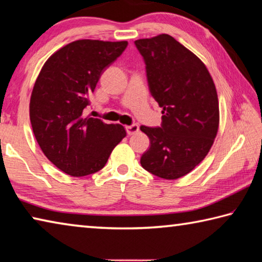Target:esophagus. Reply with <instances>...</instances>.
I'll return each mask as SVG.
<instances>
[{
	"label": "esophagus",
	"mask_w": 262,
	"mask_h": 262,
	"mask_svg": "<svg viewBox=\"0 0 262 262\" xmlns=\"http://www.w3.org/2000/svg\"><path fill=\"white\" fill-rule=\"evenodd\" d=\"M125 130H126L128 136H132V135H135L139 131V125H138V124H132V125L125 126Z\"/></svg>",
	"instance_id": "esophagus-1"
}]
</instances>
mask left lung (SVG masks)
Returning <instances> with one entry per match:
<instances>
[{
    "label": "left lung",
    "instance_id": "left-lung-1",
    "mask_svg": "<svg viewBox=\"0 0 262 262\" xmlns=\"http://www.w3.org/2000/svg\"><path fill=\"white\" fill-rule=\"evenodd\" d=\"M135 44L146 65L151 95L162 108L161 126H140L151 143L140 164L156 177L179 179L204 159L216 138L215 83L204 63L169 34Z\"/></svg>",
    "mask_w": 262,
    "mask_h": 262
}]
</instances>
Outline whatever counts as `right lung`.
<instances>
[{
	"label": "right lung",
	"instance_id": "add662e5",
	"mask_svg": "<svg viewBox=\"0 0 262 262\" xmlns=\"http://www.w3.org/2000/svg\"><path fill=\"white\" fill-rule=\"evenodd\" d=\"M126 46L125 40H75L51 55L38 75L30 121L42 153L63 173L76 178L96 173L126 136L119 124L83 114L102 73Z\"/></svg>",
	"mask_w": 262,
	"mask_h": 262
}]
</instances>
